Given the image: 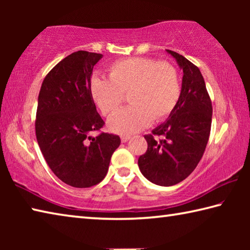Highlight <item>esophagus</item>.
Returning a JSON list of instances; mask_svg holds the SVG:
<instances>
[{
  "label": "esophagus",
  "mask_w": 250,
  "mask_h": 250,
  "mask_svg": "<svg viewBox=\"0 0 250 250\" xmlns=\"http://www.w3.org/2000/svg\"><path fill=\"white\" fill-rule=\"evenodd\" d=\"M130 139H131L130 135H121V141H122V142H126V141H129Z\"/></svg>",
  "instance_id": "34e87169"
}]
</instances>
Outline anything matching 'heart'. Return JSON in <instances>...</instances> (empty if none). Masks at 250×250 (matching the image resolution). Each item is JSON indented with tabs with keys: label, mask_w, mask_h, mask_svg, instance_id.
Returning a JSON list of instances; mask_svg holds the SVG:
<instances>
[{
	"label": "heart",
	"mask_w": 250,
	"mask_h": 250,
	"mask_svg": "<svg viewBox=\"0 0 250 250\" xmlns=\"http://www.w3.org/2000/svg\"><path fill=\"white\" fill-rule=\"evenodd\" d=\"M109 79L94 76L90 80L92 99L104 117H111L128 97L130 105L109 121L113 132L130 134L140 131L151 120H166L181 97L179 71L168 62L150 57H130L108 67Z\"/></svg>",
	"instance_id": "b5f03b06"
}]
</instances>
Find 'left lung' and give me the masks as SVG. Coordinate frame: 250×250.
I'll use <instances>...</instances> for the list:
<instances>
[{
    "label": "left lung",
    "mask_w": 250,
    "mask_h": 250,
    "mask_svg": "<svg viewBox=\"0 0 250 250\" xmlns=\"http://www.w3.org/2000/svg\"><path fill=\"white\" fill-rule=\"evenodd\" d=\"M167 53L183 69L181 97L168 120L145 135L147 150L138 160L142 174L161 186L180 183L195 170L208 141L213 113L198 67L173 50Z\"/></svg>",
    "instance_id": "left-lung-1"
}]
</instances>
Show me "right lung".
Instances as JSON below:
<instances>
[{"label":"right lung","instance_id":"1","mask_svg":"<svg viewBox=\"0 0 250 250\" xmlns=\"http://www.w3.org/2000/svg\"><path fill=\"white\" fill-rule=\"evenodd\" d=\"M103 55L78 50L46 75L39 95L35 131L42 153L59 180L78 188L104 179L120 146L117 134L100 132L104 121L90 94L94 66Z\"/></svg>","mask_w":250,"mask_h":250}]
</instances>
